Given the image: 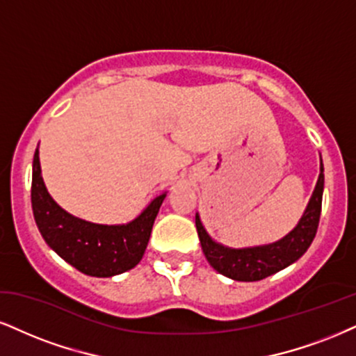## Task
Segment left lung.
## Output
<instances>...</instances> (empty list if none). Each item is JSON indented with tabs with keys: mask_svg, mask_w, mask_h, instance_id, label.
Instances as JSON below:
<instances>
[{
	"mask_svg": "<svg viewBox=\"0 0 356 356\" xmlns=\"http://www.w3.org/2000/svg\"><path fill=\"white\" fill-rule=\"evenodd\" d=\"M323 163L320 156V175L314 188L309 204L291 232L270 244L252 245V248H227L214 241L201 222L196 213V231H198L201 249L204 257L214 270L239 282H256L266 279L275 272L285 269L304 256L317 234L320 211L323 196Z\"/></svg>",
	"mask_w": 356,
	"mask_h": 356,
	"instance_id": "left-lung-1",
	"label": "left lung"
}]
</instances>
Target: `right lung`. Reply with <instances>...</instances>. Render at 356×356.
Listing matches in <instances>:
<instances>
[{
  "instance_id": "1",
  "label": "right lung",
  "mask_w": 356,
  "mask_h": 356,
  "mask_svg": "<svg viewBox=\"0 0 356 356\" xmlns=\"http://www.w3.org/2000/svg\"><path fill=\"white\" fill-rule=\"evenodd\" d=\"M166 191L125 225H97L72 216L52 200L41 175L39 150L33 160L31 203L38 229L46 244L67 264L92 277H113L142 261L152 227Z\"/></svg>"
}]
</instances>
